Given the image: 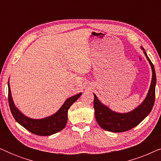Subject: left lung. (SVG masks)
<instances>
[{"mask_svg":"<svg viewBox=\"0 0 161 161\" xmlns=\"http://www.w3.org/2000/svg\"><path fill=\"white\" fill-rule=\"evenodd\" d=\"M141 48L144 51L153 72V77L148 93L144 100L138 107L127 113H117L112 111L106 105L103 104L94 94V108L95 111L96 120L98 125L105 130L114 133H121L129 130L142 122L153 109L155 99V70L154 65L145 52V50L142 47Z\"/></svg>","mask_w":161,"mask_h":161,"instance_id":"left-lung-1","label":"left lung"}]
</instances>
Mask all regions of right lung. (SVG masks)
<instances>
[{"mask_svg":"<svg viewBox=\"0 0 161 161\" xmlns=\"http://www.w3.org/2000/svg\"><path fill=\"white\" fill-rule=\"evenodd\" d=\"M8 104L14 119L31 133L36 134L37 136H43L53 135L64 128L67 122L68 110L82 94V93H79L76 95L70 97L65 101L58 111L53 115L36 119L25 116L15 106L11 93L9 80L8 81Z\"/></svg>","mask_w":161,"mask_h":161,"instance_id":"obj_1","label":"right lung"}]
</instances>
